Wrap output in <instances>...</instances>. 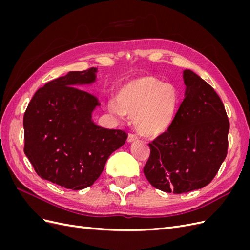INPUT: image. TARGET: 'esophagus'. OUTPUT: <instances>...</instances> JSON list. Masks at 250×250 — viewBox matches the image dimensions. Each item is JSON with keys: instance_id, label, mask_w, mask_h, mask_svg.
<instances>
[{"instance_id": "esophagus-1", "label": "esophagus", "mask_w": 250, "mask_h": 250, "mask_svg": "<svg viewBox=\"0 0 250 250\" xmlns=\"http://www.w3.org/2000/svg\"><path fill=\"white\" fill-rule=\"evenodd\" d=\"M139 140V138L137 137L135 134H132V133H129L128 134V138H127V142L128 143H133V142H137Z\"/></svg>"}]
</instances>
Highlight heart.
I'll list each match as a JSON object with an SVG mask.
<instances>
[{"mask_svg":"<svg viewBox=\"0 0 250 250\" xmlns=\"http://www.w3.org/2000/svg\"><path fill=\"white\" fill-rule=\"evenodd\" d=\"M179 95L176 87L153 76H142L125 83L118 99L108 101L116 116L133 118V125L145 137H158L167 131L176 116Z\"/></svg>","mask_w":250,"mask_h":250,"instance_id":"heart-1","label":"heart"}]
</instances>
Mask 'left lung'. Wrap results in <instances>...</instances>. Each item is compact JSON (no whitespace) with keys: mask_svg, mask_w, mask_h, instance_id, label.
<instances>
[{"mask_svg":"<svg viewBox=\"0 0 250 250\" xmlns=\"http://www.w3.org/2000/svg\"><path fill=\"white\" fill-rule=\"evenodd\" d=\"M185 99L167 132L149 144L144 167L149 183L173 194L208 185L228 154L229 121L224 105L208 82L184 71Z\"/></svg>","mask_w":250,"mask_h":250,"instance_id":"1","label":"left lung"}]
</instances>
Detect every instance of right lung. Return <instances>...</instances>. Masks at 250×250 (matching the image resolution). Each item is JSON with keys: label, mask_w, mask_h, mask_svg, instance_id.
Wrapping results in <instances>:
<instances>
[{"label": "right lung", "mask_w": 250, "mask_h": 250, "mask_svg": "<svg viewBox=\"0 0 250 250\" xmlns=\"http://www.w3.org/2000/svg\"><path fill=\"white\" fill-rule=\"evenodd\" d=\"M97 69L69 72L34 94L24 115V152L42 179L82 190L99 178L109 155L127 133L98 126L92 113L100 103L78 87L92 84Z\"/></svg>", "instance_id": "add662e5"}]
</instances>
